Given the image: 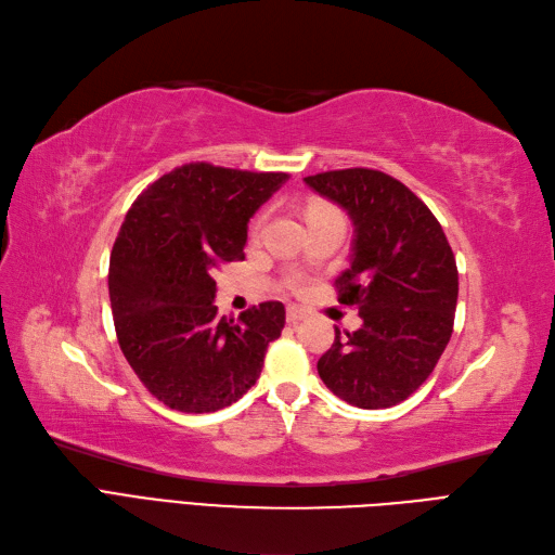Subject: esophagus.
Wrapping results in <instances>:
<instances>
[{
	"instance_id": "esophagus-1",
	"label": "esophagus",
	"mask_w": 555,
	"mask_h": 555,
	"mask_svg": "<svg viewBox=\"0 0 555 555\" xmlns=\"http://www.w3.org/2000/svg\"><path fill=\"white\" fill-rule=\"evenodd\" d=\"M302 319H305V310L302 308H296V305H292V308H286V321L298 323Z\"/></svg>"
}]
</instances>
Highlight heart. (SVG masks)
<instances>
[{"instance_id":"heart-1","label":"heart","mask_w":555,"mask_h":555,"mask_svg":"<svg viewBox=\"0 0 555 555\" xmlns=\"http://www.w3.org/2000/svg\"><path fill=\"white\" fill-rule=\"evenodd\" d=\"M319 211H328V206H312V208H310V214H319ZM259 229H261V220H257V222H255L253 232H255V234H259Z\"/></svg>"}]
</instances>
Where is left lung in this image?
<instances>
[{"mask_svg":"<svg viewBox=\"0 0 555 555\" xmlns=\"http://www.w3.org/2000/svg\"><path fill=\"white\" fill-rule=\"evenodd\" d=\"M305 183L353 222L351 266L335 289L362 319L347 337L335 328L319 376L358 409L395 406L425 384L450 341L460 294L452 247L425 202L384 171L335 169Z\"/></svg>","mask_w":555,"mask_h":555,"instance_id":"1","label":"left lung"}]
</instances>
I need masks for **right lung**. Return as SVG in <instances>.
<instances>
[{"label": "right lung", "mask_w": 555, "mask_h": 555, "mask_svg": "<svg viewBox=\"0 0 555 555\" xmlns=\"http://www.w3.org/2000/svg\"><path fill=\"white\" fill-rule=\"evenodd\" d=\"M284 171L188 163L132 202L109 257V302L132 372L165 406L214 413L250 390L284 305L218 314L216 271L245 259L247 222L286 183Z\"/></svg>", "instance_id": "right-lung-1"}]
</instances>
